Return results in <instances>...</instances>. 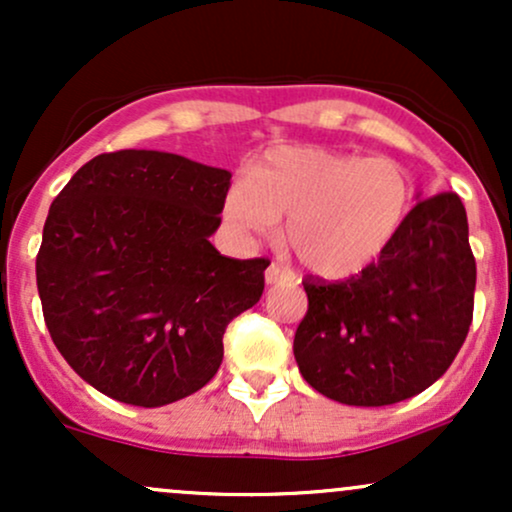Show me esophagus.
Masks as SVG:
<instances>
[{
	"label": "esophagus",
	"instance_id": "obj_1",
	"mask_svg": "<svg viewBox=\"0 0 512 512\" xmlns=\"http://www.w3.org/2000/svg\"><path fill=\"white\" fill-rule=\"evenodd\" d=\"M264 279H267V284H286V281L293 279V272L289 267H284V264L272 262L267 267V272H264Z\"/></svg>",
	"mask_w": 512,
	"mask_h": 512
}]
</instances>
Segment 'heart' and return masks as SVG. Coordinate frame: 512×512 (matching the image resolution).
Wrapping results in <instances>:
<instances>
[{
	"label": "heart",
	"instance_id": "1",
	"mask_svg": "<svg viewBox=\"0 0 512 512\" xmlns=\"http://www.w3.org/2000/svg\"><path fill=\"white\" fill-rule=\"evenodd\" d=\"M411 207L409 173L392 158L279 146L236 180L226 216L252 233L286 221L284 240L310 272L344 279L366 269L402 228Z\"/></svg>",
	"mask_w": 512,
	"mask_h": 512
}]
</instances>
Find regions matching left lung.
I'll return each mask as SVG.
<instances>
[{
  "label": "left lung",
  "mask_w": 512,
  "mask_h": 512,
  "mask_svg": "<svg viewBox=\"0 0 512 512\" xmlns=\"http://www.w3.org/2000/svg\"><path fill=\"white\" fill-rule=\"evenodd\" d=\"M477 262L467 211L440 192L409 211L375 262L344 281L305 276L293 339L305 383L351 407H385L431 387L467 339Z\"/></svg>",
  "instance_id": "1"
}]
</instances>
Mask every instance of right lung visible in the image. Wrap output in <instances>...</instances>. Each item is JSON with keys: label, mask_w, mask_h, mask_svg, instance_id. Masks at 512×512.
I'll return each instance as SVG.
<instances>
[{"label": "right lung", "mask_w": 512, "mask_h": 512, "mask_svg": "<svg viewBox=\"0 0 512 512\" xmlns=\"http://www.w3.org/2000/svg\"><path fill=\"white\" fill-rule=\"evenodd\" d=\"M231 173L166 151H113L52 202L35 257L43 317L88 385L134 407L202 390L228 322L260 301L267 257H223Z\"/></svg>", "instance_id": "add662e5"}]
</instances>
